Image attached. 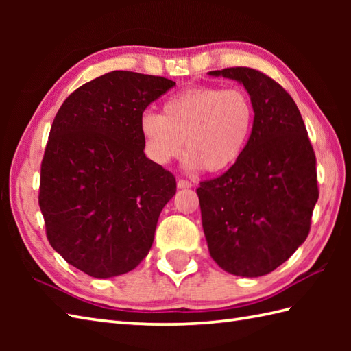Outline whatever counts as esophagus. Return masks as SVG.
Wrapping results in <instances>:
<instances>
[{
    "mask_svg": "<svg viewBox=\"0 0 351 351\" xmlns=\"http://www.w3.org/2000/svg\"><path fill=\"white\" fill-rule=\"evenodd\" d=\"M178 189H191L193 184L190 181H185V180H178Z\"/></svg>",
    "mask_w": 351,
    "mask_h": 351,
    "instance_id": "34e87169",
    "label": "esophagus"
}]
</instances>
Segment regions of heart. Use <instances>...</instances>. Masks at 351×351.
Masks as SVG:
<instances>
[{"label": "heart", "mask_w": 351, "mask_h": 351, "mask_svg": "<svg viewBox=\"0 0 351 351\" xmlns=\"http://www.w3.org/2000/svg\"><path fill=\"white\" fill-rule=\"evenodd\" d=\"M255 125V107L241 88L197 86L171 95L162 113L146 111L140 132L146 152L161 164L180 156L190 171L221 173L241 158Z\"/></svg>", "instance_id": "heart-1"}]
</instances>
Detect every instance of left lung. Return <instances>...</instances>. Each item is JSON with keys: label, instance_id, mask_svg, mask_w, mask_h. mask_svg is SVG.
<instances>
[{"label": "left lung", "instance_id": "left-lung-1", "mask_svg": "<svg viewBox=\"0 0 351 351\" xmlns=\"http://www.w3.org/2000/svg\"><path fill=\"white\" fill-rule=\"evenodd\" d=\"M208 73L244 86L255 125L241 158L226 173L200 182L204 232L219 267L258 278L306 240L318 200L315 154L295 102L274 80L250 68Z\"/></svg>", "mask_w": 351, "mask_h": 351}]
</instances>
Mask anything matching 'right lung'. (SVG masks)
<instances>
[{"instance_id": "right-lung-1", "label": "right lung", "mask_w": 351, "mask_h": 351, "mask_svg": "<svg viewBox=\"0 0 351 351\" xmlns=\"http://www.w3.org/2000/svg\"><path fill=\"white\" fill-rule=\"evenodd\" d=\"M176 83L128 71L92 80L52 122L39 205L48 241L92 278L134 270L176 193L175 176L145 155L140 117Z\"/></svg>"}]
</instances>
